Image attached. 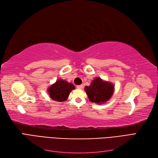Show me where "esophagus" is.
Listing matches in <instances>:
<instances>
[{"label": "esophagus", "instance_id": "esophagus-1", "mask_svg": "<svg viewBox=\"0 0 158 158\" xmlns=\"http://www.w3.org/2000/svg\"><path fill=\"white\" fill-rule=\"evenodd\" d=\"M82 88H83V85L82 84L77 85V88L78 89H82Z\"/></svg>", "mask_w": 158, "mask_h": 158}]
</instances>
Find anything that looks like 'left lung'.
<instances>
[{"label":"left lung","mask_w":158,"mask_h":158,"mask_svg":"<svg viewBox=\"0 0 158 158\" xmlns=\"http://www.w3.org/2000/svg\"><path fill=\"white\" fill-rule=\"evenodd\" d=\"M84 89L90 102L102 104L111 98L114 92V85L98 77L91 82L89 86H85Z\"/></svg>","instance_id":"left-lung-1"}]
</instances>
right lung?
Wrapping results in <instances>:
<instances>
[{"mask_svg": "<svg viewBox=\"0 0 158 158\" xmlns=\"http://www.w3.org/2000/svg\"><path fill=\"white\" fill-rule=\"evenodd\" d=\"M74 89V85L72 83L59 79L48 88V93L52 100L62 102L67 99L71 91Z\"/></svg>", "mask_w": 158, "mask_h": 158, "instance_id": "right-lung-1", "label": "right lung"}]
</instances>
